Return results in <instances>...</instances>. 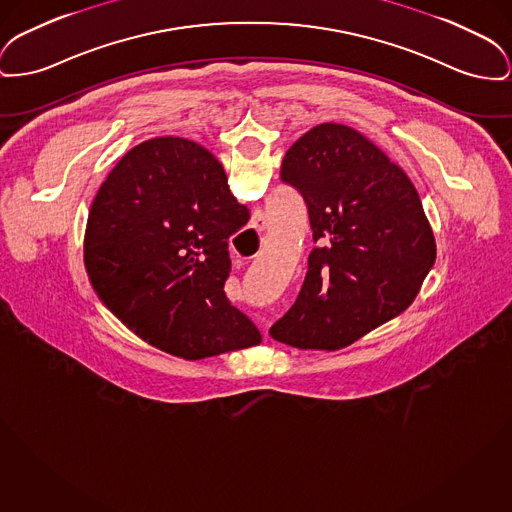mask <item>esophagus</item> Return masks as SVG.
Masks as SVG:
<instances>
[{
	"label": "esophagus",
	"mask_w": 512,
	"mask_h": 512,
	"mask_svg": "<svg viewBox=\"0 0 512 512\" xmlns=\"http://www.w3.org/2000/svg\"><path fill=\"white\" fill-rule=\"evenodd\" d=\"M236 263H238V265H245V259H240V257H238V259H236Z\"/></svg>",
	"instance_id": "obj_1"
}]
</instances>
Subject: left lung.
I'll return each instance as SVG.
<instances>
[{"label":"left lung","mask_w":512,"mask_h":512,"mask_svg":"<svg viewBox=\"0 0 512 512\" xmlns=\"http://www.w3.org/2000/svg\"><path fill=\"white\" fill-rule=\"evenodd\" d=\"M280 180L307 203L317 247L274 340L331 352L416 300L437 247L414 183L385 152L348 125L321 123L288 149Z\"/></svg>","instance_id":"8db88e82"}]
</instances>
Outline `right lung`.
Masks as SVG:
<instances>
[{"mask_svg": "<svg viewBox=\"0 0 512 512\" xmlns=\"http://www.w3.org/2000/svg\"><path fill=\"white\" fill-rule=\"evenodd\" d=\"M249 220L222 164L183 137L127 152L100 185L85 232L92 288L152 346L203 360L261 344L224 294L228 238Z\"/></svg>", "mask_w": 512, "mask_h": 512, "instance_id": "obj_1", "label": "right lung"}]
</instances>
